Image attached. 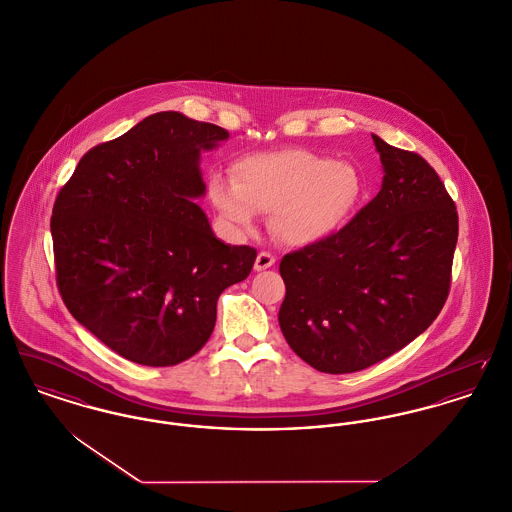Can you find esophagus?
Wrapping results in <instances>:
<instances>
[{
	"instance_id": "1",
	"label": "esophagus",
	"mask_w": 512,
	"mask_h": 512,
	"mask_svg": "<svg viewBox=\"0 0 512 512\" xmlns=\"http://www.w3.org/2000/svg\"><path fill=\"white\" fill-rule=\"evenodd\" d=\"M274 257H272L271 253H267V251H261L259 255H257V259H255V271H267V269H271L272 265H274Z\"/></svg>"
}]
</instances>
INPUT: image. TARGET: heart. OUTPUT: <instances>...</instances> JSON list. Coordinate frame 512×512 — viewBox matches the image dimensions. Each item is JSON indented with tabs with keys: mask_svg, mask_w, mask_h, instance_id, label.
Here are the masks:
<instances>
[{
	"mask_svg": "<svg viewBox=\"0 0 512 512\" xmlns=\"http://www.w3.org/2000/svg\"><path fill=\"white\" fill-rule=\"evenodd\" d=\"M207 195L232 234H247L259 214H271L284 245L329 240L358 211L363 181L356 166L305 149L257 152L232 166V180L212 174Z\"/></svg>",
	"mask_w": 512,
	"mask_h": 512,
	"instance_id": "obj_1",
	"label": "heart"
}]
</instances>
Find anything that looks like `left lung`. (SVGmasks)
<instances>
[{
  "label": "left lung",
  "mask_w": 512,
  "mask_h": 512,
  "mask_svg": "<svg viewBox=\"0 0 512 512\" xmlns=\"http://www.w3.org/2000/svg\"><path fill=\"white\" fill-rule=\"evenodd\" d=\"M371 137L383 164L377 197L329 240L280 261V331L301 360L334 375L410 344L451 286L458 216L443 181L420 154Z\"/></svg>",
  "instance_id": "obj_1"
}]
</instances>
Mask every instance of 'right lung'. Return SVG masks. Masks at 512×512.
I'll return each mask as SVG.
<instances>
[{"label": "right lung", "instance_id": "add662e5", "mask_svg": "<svg viewBox=\"0 0 512 512\" xmlns=\"http://www.w3.org/2000/svg\"><path fill=\"white\" fill-rule=\"evenodd\" d=\"M226 129L158 112L87 152L52 211L56 280L69 313L125 360L176 365L214 329L218 296L257 251L212 232L201 152Z\"/></svg>", "mask_w": 512, "mask_h": 512}]
</instances>
